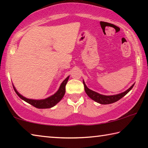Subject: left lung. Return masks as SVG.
Returning a JSON list of instances; mask_svg holds the SVG:
<instances>
[{
  "instance_id": "8db88e82",
  "label": "left lung",
  "mask_w": 148,
  "mask_h": 148,
  "mask_svg": "<svg viewBox=\"0 0 148 148\" xmlns=\"http://www.w3.org/2000/svg\"><path fill=\"white\" fill-rule=\"evenodd\" d=\"M83 83L84 85L85 91H86L87 95H88L91 99L93 100V101H96L97 102H98V103H100L101 104H112L117 101H119V99H121L122 97H123L125 95H127L130 91H131L134 85L133 84L129 89H127V91H125L123 92H121V93L120 94L116 95H110V96H106V95H101L98 93V92H95L93 91H92V90L89 89L88 87L86 86V85L85 84L84 82H83Z\"/></svg>"
}]
</instances>
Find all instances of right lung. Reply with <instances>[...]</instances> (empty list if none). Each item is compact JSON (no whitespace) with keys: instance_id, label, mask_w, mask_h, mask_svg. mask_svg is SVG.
<instances>
[{"instance_id":"right-lung-1","label":"right lung","mask_w":148,"mask_h":148,"mask_svg":"<svg viewBox=\"0 0 148 148\" xmlns=\"http://www.w3.org/2000/svg\"><path fill=\"white\" fill-rule=\"evenodd\" d=\"M69 78V76H68L65 79L62 83L61 84V86H60L59 89L56 93L52 96L48 97L46 99L43 100H32V99H27L25 97L22 96L21 95H20L18 92L17 91V90L15 88L14 86H13L15 92H16V94L18 96L23 99L27 102H28L29 104L32 105V106L37 108H50L54 106L55 105L57 104L58 102L61 101L62 99V97H64L65 93V86H66L67 82Z\"/></svg>"}]
</instances>
